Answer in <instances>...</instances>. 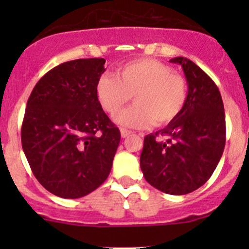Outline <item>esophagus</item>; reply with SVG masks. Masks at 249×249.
I'll return each instance as SVG.
<instances>
[{"label": "esophagus", "instance_id": "obj_1", "mask_svg": "<svg viewBox=\"0 0 249 249\" xmlns=\"http://www.w3.org/2000/svg\"><path fill=\"white\" fill-rule=\"evenodd\" d=\"M132 131H130V130H126V129H120V135H122L123 139H125V137H127L129 135H131Z\"/></svg>", "mask_w": 249, "mask_h": 249}]
</instances>
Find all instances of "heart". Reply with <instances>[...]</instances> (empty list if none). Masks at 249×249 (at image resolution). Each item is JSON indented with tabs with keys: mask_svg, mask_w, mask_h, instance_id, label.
<instances>
[{
	"mask_svg": "<svg viewBox=\"0 0 249 249\" xmlns=\"http://www.w3.org/2000/svg\"><path fill=\"white\" fill-rule=\"evenodd\" d=\"M134 96L137 105L114 117L122 126L144 129L155 123L165 126L182 113L188 97L182 74L154 59H137L122 65L117 76L102 74L96 96L102 108L115 114Z\"/></svg>",
	"mask_w": 249,
	"mask_h": 249,
	"instance_id": "1",
	"label": "heart"
}]
</instances>
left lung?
Wrapping results in <instances>:
<instances>
[{
  "label": "left lung",
  "instance_id": "obj_1",
  "mask_svg": "<svg viewBox=\"0 0 249 249\" xmlns=\"http://www.w3.org/2000/svg\"><path fill=\"white\" fill-rule=\"evenodd\" d=\"M170 61L182 66L187 102L175 122L144 137L140 165L150 185L166 194L184 195L205 184L222 158L225 113L217 85L196 64L183 56Z\"/></svg>",
  "mask_w": 249,
  "mask_h": 249
}]
</instances>
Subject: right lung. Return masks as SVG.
<instances>
[{"label": "right lung", "mask_w": 249, "mask_h": 249, "mask_svg": "<svg viewBox=\"0 0 249 249\" xmlns=\"http://www.w3.org/2000/svg\"><path fill=\"white\" fill-rule=\"evenodd\" d=\"M101 57L64 62L37 82L27 100L21 144L32 173L64 199L94 192L108 177L120 131L102 109Z\"/></svg>", "instance_id": "1"}]
</instances>
